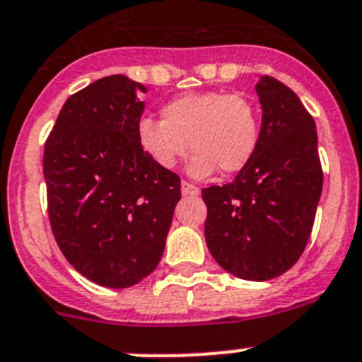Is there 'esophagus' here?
Segmentation results:
<instances>
[{
    "label": "esophagus",
    "instance_id": "obj_1",
    "mask_svg": "<svg viewBox=\"0 0 362 362\" xmlns=\"http://www.w3.org/2000/svg\"><path fill=\"white\" fill-rule=\"evenodd\" d=\"M181 194L183 195H199V188L195 187V185L183 181V183H181Z\"/></svg>",
    "mask_w": 362,
    "mask_h": 362
}]
</instances>
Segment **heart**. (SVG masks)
Returning <instances> with one entry per match:
<instances>
[{"instance_id":"obj_1","label":"heart","mask_w":362,"mask_h":362,"mask_svg":"<svg viewBox=\"0 0 362 362\" xmlns=\"http://www.w3.org/2000/svg\"><path fill=\"white\" fill-rule=\"evenodd\" d=\"M163 120L141 118L138 141L161 168H172L192 147L194 177L244 170L260 138L258 111L246 97L224 91L188 93L161 109Z\"/></svg>"}]
</instances>
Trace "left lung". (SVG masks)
I'll list each match as a JSON object with an SVG mask.
<instances>
[{
	"label": "left lung",
	"instance_id": "obj_1",
	"mask_svg": "<svg viewBox=\"0 0 362 362\" xmlns=\"http://www.w3.org/2000/svg\"><path fill=\"white\" fill-rule=\"evenodd\" d=\"M257 151L233 183L203 190L204 237L222 269L264 281L289 271L303 253L323 190L314 118L296 93L260 77Z\"/></svg>",
	"mask_w": 362,
	"mask_h": 362
}]
</instances>
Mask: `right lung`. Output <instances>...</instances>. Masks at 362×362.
<instances>
[{
    "instance_id": "1",
    "label": "right lung",
    "mask_w": 362,
    "mask_h": 362,
    "mask_svg": "<svg viewBox=\"0 0 362 362\" xmlns=\"http://www.w3.org/2000/svg\"><path fill=\"white\" fill-rule=\"evenodd\" d=\"M138 93L147 88L111 75L71 95L42 159L53 237L82 276L109 289L156 269L181 199L179 175L138 141Z\"/></svg>"
}]
</instances>
